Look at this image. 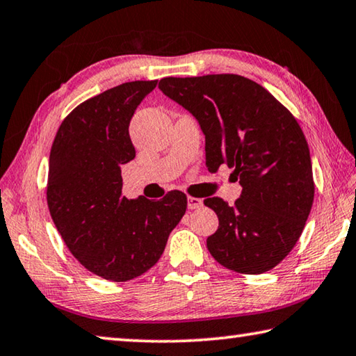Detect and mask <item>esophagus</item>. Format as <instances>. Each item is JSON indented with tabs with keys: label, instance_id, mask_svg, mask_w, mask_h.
I'll use <instances>...</instances> for the list:
<instances>
[{
	"label": "esophagus",
	"instance_id": "obj_1",
	"mask_svg": "<svg viewBox=\"0 0 356 356\" xmlns=\"http://www.w3.org/2000/svg\"><path fill=\"white\" fill-rule=\"evenodd\" d=\"M201 206H202V200H200V197H193V196H188V209H190V210L200 209Z\"/></svg>",
	"mask_w": 356,
	"mask_h": 356
}]
</instances>
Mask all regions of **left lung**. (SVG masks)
<instances>
[{
    "label": "left lung",
    "mask_w": 356,
    "mask_h": 356,
    "mask_svg": "<svg viewBox=\"0 0 356 356\" xmlns=\"http://www.w3.org/2000/svg\"><path fill=\"white\" fill-rule=\"evenodd\" d=\"M159 88L197 120L209 171L225 163L242 186L234 206L216 196L204 200L220 221L207 238L210 254L237 273L272 270L298 242L314 201L298 122L267 89L240 75L168 76Z\"/></svg>",
    "instance_id": "8db88e82"
}]
</instances>
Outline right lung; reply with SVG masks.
Listing matches in <instances>:
<instances>
[{
    "instance_id": "1",
    "label": "right lung",
    "mask_w": 356,
    "mask_h": 356,
    "mask_svg": "<svg viewBox=\"0 0 356 356\" xmlns=\"http://www.w3.org/2000/svg\"><path fill=\"white\" fill-rule=\"evenodd\" d=\"M156 86L130 81L83 102L63 120L48 165L53 222L84 268L108 281L146 273L186 210L182 191L160 201L122 196L120 168L135 159L129 125Z\"/></svg>"
}]
</instances>
